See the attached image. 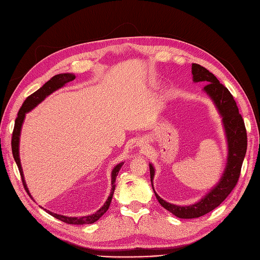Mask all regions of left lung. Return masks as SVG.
I'll use <instances>...</instances> for the list:
<instances>
[{
  "label": "left lung",
  "mask_w": 260,
  "mask_h": 260,
  "mask_svg": "<svg viewBox=\"0 0 260 260\" xmlns=\"http://www.w3.org/2000/svg\"><path fill=\"white\" fill-rule=\"evenodd\" d=\"M192 75L194 82H204V86L209 98L214 102L219 114L222 117L223 127L228 141V160L223 175L215 187L206 196L190 206H178L170 204L160 199L158 194L155 193L156 199L158 200L160 205L170 211L175 216L182 219L199 218L208 214L209 211L218 207L229 195L237 185L241 168L246 154L247 148V133L244 120L239 113L237 103L232 96L230 91L214 76L209 73L205 67L199 64H192ZM149 174H151V182L153 186V178L155 169L152 164H149ZM154 190V187H153Z\"/></svg>",
  "instance_id": "1"
}]
</instances>
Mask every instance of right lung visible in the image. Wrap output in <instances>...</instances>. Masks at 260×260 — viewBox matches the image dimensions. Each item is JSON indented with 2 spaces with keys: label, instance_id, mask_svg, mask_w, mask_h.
I'll return each instance as SVG.
<instances>
[{
  "label": "right lung",
  "instance_id": "add662e5",
  "mask_svg": "<svg viewBox=\"0 0 260 260\" xmlns=\"http://www.w3.org/2000/svg\"><path fill=\"white\" fill-rule=\"evenodd\" d=\"M75 78H76V76L73 75V74H59V75L52 77L51 79L46 83H44L40 89L37 90L35 93L31 94V95H29L25 100V102H23V104L20 107L19 112L17 114V118H16V120H15V125H14L13 136H12V152H13L14 159H15V161H16L18 170L20 172V177H21V180H22L23 187H25V190L27 191V193L29 195H30V193H29V190L27 187V184L25 182V178H23V172H22V169H21L20 159H19V137H20V131H21V125H22L23 119H25L26 114L28 112H30L31 109H34L38 104H40L46 96H49L51 93L58 90L59 88H61V86H64L66 83L73 81ZM122 165H123V162L118 164L117 166L113 169V171H112V191H111V195L108 196V199L105 202L104 205L102 206L95 212V214L90 215V216H84V217H66V216L54 214V212H51V211L46 210V209H44V210L48 211L49 214L52 215L53 217L60 220V221L69 223V224H89V223H94L95 221H98V220L107 211L109 205H111L113 194H114V191H115V186H116V184H115L116 177L118 176V172H119ZM30 198H31V195H30Z\"/></svg>",
  "mask_w": 260,
  "mask_h": 260
}]
</instances>
